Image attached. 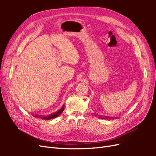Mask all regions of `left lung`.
I'll use <instances>...</instances> for the list:
<instances>
[{
	"instance_id": "8db88e82",
	"label": "left lung",
	"mask_w": 156,
	"mask_h": 156,
	"mask_svg": "<svg viewBox=\"0 0 156 156\" xmlns=\"http://www.w3.org/2000/svg\"><path fill=\"white\" fill-rule=\"evenodd\" d=\"M99 118H100V119H111V118H108V117H99ZM112 119H113V118H112Z\"/></svg>"
}]
</instances>
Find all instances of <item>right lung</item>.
Here are the masks:
<instances>
[{"label":"right lung","mask_w":156,"mask_h":156,"mask_svg":"<svg viewBox=\"0 0 156 156\" xmlns=\"http://www.w3.org/2000/svg\"><path fill=\"white\" fill-rule=\"evenodd\" d=\"M64 109V105L61 107L60 109H59L58 111H57L56 112H54V113H52V114L49 115H48V116H41V115H36V117H40L41 118V119H45V120H50V119H55V118L57 117L58 116H59L61 113H62L63 112Z\"/></svg>","instance_id":"right-lung-1"}]
</instances>
